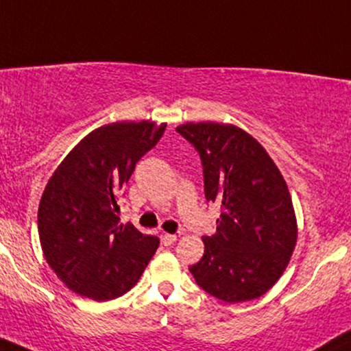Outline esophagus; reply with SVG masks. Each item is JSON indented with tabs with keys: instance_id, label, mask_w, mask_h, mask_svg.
<instances>
[{
	"instance_id": "obj_1",
	"label": "esophagus",
	"mask_w": 351,
	"mask_h": 351,
	"mask_svg": "<svg viewBox=\"0 0 351 351\" xmlns=\"http://www.w3.org/2000/svg\"><path fill=\"white\" fill-rule=\"evenodd\" d=\"M161 241H162L164 245H172L177 241V236L176 234H162Z\"/></svg>"
}]
</instances>
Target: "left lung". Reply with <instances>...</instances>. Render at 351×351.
I'll return each instance as SVG.
<instances>
[{
  "label": "left lung",
  "instance_id": "left-lung-1",
  "mask_svg": "<svg viewBox=\"0 0 351 351\" xmlns=\"http://www.w3.org/2000/svg\"><path fill=\"white\" fill-rule=\"evenodd\" d=\"M177 133L200 154L206 202L221 205L190 274L224 302L255 300L276 283L296 245L287 182L261 143L234 125L185 123Z\"/></svg>",
  "mask_w": 351,
  "mask_h": 351
}]
</instances>
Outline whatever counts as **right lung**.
Returning <instances> with one entry per match:
<instances>
[{"label":"right lung","mask_w":351,"mask_h":351,"mask_svg":"<svg viewBox=\"0 0 351 351\" xmlns=\"http://www.w3.org/2000/svg\"><path fill=\"white\" fill-rule=\"evenodd\" d=\"M166 123L117 122L83 138L50 177L38 205L43 255L77 295L109 301L140 278L159 245L117 205L136 162L161 140Z\"/></svg>","instance_id":"obj_1"}]
</instances>
